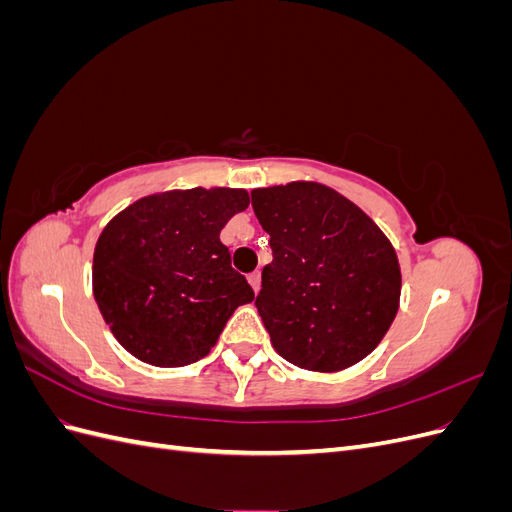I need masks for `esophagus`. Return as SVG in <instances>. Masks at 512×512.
Segmentation results:
<instances>
[{"mask_svg":"<svg viewBox=\"0 0 512 512\" xmlns=\"http://www.w3.org/2000/svg\"><path fill=\"white\" fill-rule=\"evenodd\" d=\"M247 282H250L254 292H258L260 290V271H254V273L247 275Z\"/></svg>","mask_w":512,"mask_h":512,"instance_id":"obj_1","label":"esophagus"}]
</instances>
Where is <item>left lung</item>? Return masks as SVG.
<instances>
[{"instance_id":"left-lung-1","label":"left lung","mask_w":512,"mask_h":512,"mask_svg":"<svg viewBox=\"0 0 512 512\" xmlns=\"http://www.w3.org/2000/svg\"><path fill=\"white\" fill-rule=\"evenodd\" d=\"M252 207L271 237L256 307L277 354L309 371L365 359L399 309L391 241L352 200L316 181L252 190Z\"/></svg>"}]
</instances>
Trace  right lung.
Returning <instances> with one entry per match:
<instances>
[{
  "label": "right lung",
  "instance_id": "right-lung-1",
  "mask_svg": "<svg viewBox=\"0 0 512 512\" xmlns=\"http://www.w3.org/2000/svg\"><path fill=\"white\" fill-rule=\"evenodd\" d=\"M237 188L170 190L138 198L98 237L94 297L117 342L156 367L190 365L218 342L239 305L254 299L230 267L220 230L245 211Z\"/></svg>",
  "mask_w": 512,
  "mask_h": 512
}]
</instances>
